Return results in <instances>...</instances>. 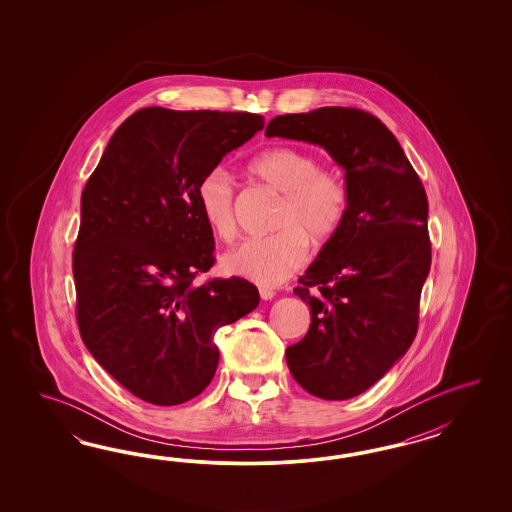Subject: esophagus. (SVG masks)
Masks as SVG:
<instances>
[{
  "label": "esophagus",
  "instance_id": "esophagus-1",
  "mask_svg": "<svg viewBox=\"0 0 512 512\" xmlns=\"http://www.w3.org/2000/svg\"><path fill=\"white\" fill-rule=\"evenodd\" d=\"M259 295H261L263 300H272V298L276 296V291L270 289V287H261V289H259Z\"/></svg>",
  "mask_w": 512,
  "mask_h": 512
}]
</instances>
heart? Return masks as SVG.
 Returning <instances> with one entry per match:
<instances>
[{
	"mask_svg": "<svg viewBox=\"0 0 512 512\" xmlns=\"http://www.w3.org/2000/svg\"><path fill=\"white\" fill-rule=\"evenodd\" d=\"M249 172L279 195L272 229L231 249L221 266L227 274L261 285H278L308 257V240L326 244L340 233L349 212V187L343 174L321 167L315 155L298 146H274L251 159ZM202 221L212 234L231 242L236 234V189L223 169L206 172L195 191Z\"/></svg>",
	"mask_w": 512,
	"mask_h": 512,
	"instance_id": "1",
	"label": "heart"
}]
</instances>
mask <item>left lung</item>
I'll return each mask as SVG.
<instances>
[{
	"label": "left lung",
	"mask_w": 512,
	"mask_h": 512,
	"mask_svg": "<svg viewBox=\"0 0 512 512\" xmlns=\"http://www.w3.org/2000/svg\"><path fill=\"white\" fill-rule=\"evenodd\" d=\"M266 137L319 144L345 171L349 212L340 233L298 279L311 325L287 347L296 383L323 400H349L407 353L419 328L432 264L428 197L400 142L360 109L283 114Z\"/></svg>",
	"instance_id": "obj_1"
}]
</instances>
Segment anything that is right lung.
Masks as SVG:
<instances>
[{"mask_svg": "<svg viewBox=\"0 0 512 512\" xmlns=\"http://www.w3.org/2000/svg\"><path fill=\"white\" fill-rule=\"evenodd\" d=\"M263 125L249 112L137 110L82 191L78 330L92 357L144 402L199 396L219 362L217 328L259 306L246 279H193L216 261L197 186Z\"/></svg>", "mask_w": 512, "mask_h": 512, "instance_id": "right-lung-1", "label": "right lung"}]
</instances>
